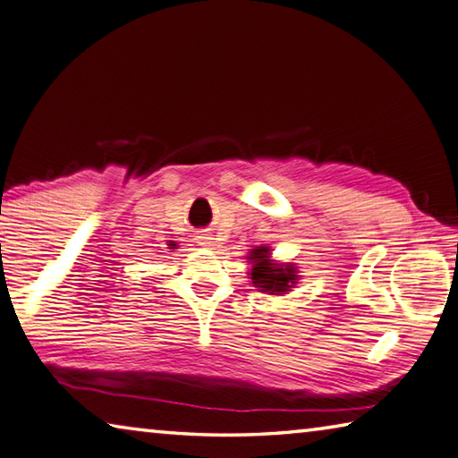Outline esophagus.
I'll return each mask as SVG.
<instances>
[{
    "label": "esophagus",
    "mask_w": 458,
    "mask_h": 458,
    "mask_svg": "<svg viewBox=\"0 0 458 458\" xmlns=\"http://www.w3.org/2000/svg\"><path fill=\"white\" fill-rule=\"evenodd\" d=\"M197 243L199 245H203V247H213L215 245V242H213V237H208V235H197Z\"/></svg>",
    "instance_id": "obj_1"
}]
</instances>
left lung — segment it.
Wrapping results in <instances>:
<instances>
[{"label":"left lung","mask_w":458,"mask_h":458,"mask_svg":"<svg viewBox=\"0 0 458 458\" xmlns=\"http://www.w3.org/2000/svg\"><path fill=\"white\" fill-rule=\"evenodd\" d=\"M251 261V284L261 292L271 295H282L298 284V269L293 263H276L271 259L269 247H255L250 251Z\"/></svg>","instance_id":"1"}]
</instances>
